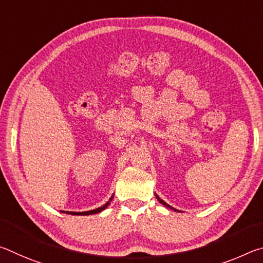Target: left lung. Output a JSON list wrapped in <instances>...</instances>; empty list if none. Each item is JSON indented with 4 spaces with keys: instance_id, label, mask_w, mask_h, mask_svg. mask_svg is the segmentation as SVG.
Here are the masks:
<instances>
[{
    "instance_id": "obj_1",
    "label": "left lung",
    "mask_w": 263,
    "mask_h": 263,
    "mask_svg": "<svg viewBox=\"0 0 263 263\" xmlns=\"http://www.w3.org/2000/svg\"><path fill=\"white\" fill-rule=\"evenodd\" d=\"M155 197H157V199H158V201H159L160 203H161V204H162V205H164V206H167L168 209H172V210H174V211H177V210H176V209H174V208H173V206H171V205H169V204H167V203H166V202H164V201H162V199H161V198H160V197H159V196H158L157 194H155ZM179 212H180V211H179Z\"/></svg>"
}]
</instances>
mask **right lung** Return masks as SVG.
Masks as SVG:
<instances>
[{
    "mask_svg": "<svg viewBox=\"0 0 263 263\" xmlns=\"http://www.w3.org/2000/svg\"><path fill=\"white\" fill-rule=\"evenodd\" d=\"M112 198H114V196H111L110 197V199L108 202H106L103 206H101V208H97V209H94V210H90V211H84V212H73V211H61V212H64V213H68V215H73V216H89V215H95V213H99V212H101V211H103V210H105L106 208L109 206V204H110V202L112 201Z\"/></svg>",
    "mask_w": 263,
    "mask_h": 263,
    "instance_id": "right-lung-1",
    "label": "right lung"
}]
</instances>
